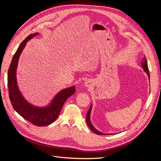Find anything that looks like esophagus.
<instances>
[{
  "label": "esophagus",
  "instance_id": "34e87169",
  "mask_svg": "<svg viewBox=\"0 0 161 161\" xmlns=\"http://www.w3.org/2000/svg\"><path fill=\"white\" fill-rule=\"evenodd\" d=\"M93 85V82L92 80H86L85 82V86L86 87H91Z\"/></svg>",
  "mask_w": 161,
  "mask_h": 161
}]
</instances>
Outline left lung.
Returning a JSON list of instances; mask_svg holds the SVG:
<instances>
[{
	"label": "left lung",
	"instance_id": "obj_1",
	"mask_svg": "<svg viewBox=\"0 0 161 161\" xmlns=\"http://www.w3.org/2000/svg\"><path fill=\"white\" fill-rule=\"evenodd\" d=\"M141 64H142V69H144V72L147 73L148 78H149V80H150V73H149V70H148V64H147V60H146V57L144 56L143 58L142 59V62H141ZM91 109H92V104L90 107V108L88 111V112H87L86 114V123L87 124H88L89 127L90 128V129L93 131L94 133L97 134H99V135H108L109 134H104V133H102L101 132V131L97 130L93 125H92V124H91V120H90V116H91Z\"/></svg>",
	"mask_w": 161,
	"mask_h": 161
}]
</instances>
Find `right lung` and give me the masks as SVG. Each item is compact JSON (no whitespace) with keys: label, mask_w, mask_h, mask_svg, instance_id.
Masks as SVG:
<instances>
[{"label":"right lung","mask_w":161,"mask_h":161,"mask_svg":"<svg viewBox=\"0 0 161 161\" xmlns=\"http://www.w3.org/2000/svg\"><path fill=\"white\" fill-rule=\"evenodd\" d=\"M38 33L30 34L23 40L14 53L8 70V87L9 98L13 108L17 113L31 124L37 126H45L53 122L60 115L62 106L70 96L76 91L75 86L60 91L46 107H37L31 105L24 98L17 85L16 72L18 61L27 42Z\"/></svg>","instance_id":"1"}]
</instances>
